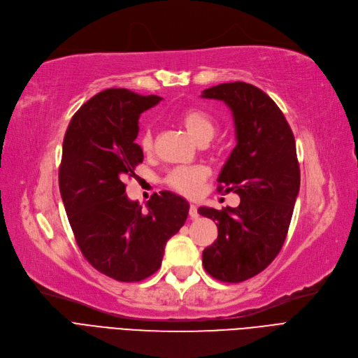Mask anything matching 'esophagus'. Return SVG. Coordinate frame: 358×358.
I'll return each mask as SVG.
<instances>
[{
	"label": "esophagus",
	"instance_id": "esophagus-1",
	"mask_svg": "<svg viewBox=\"0 0 358 358\" xmlns=\"http://www.w3.org/2000/svg\"><path fill=\"white\" fill-rule=\"evenodd\" d=\"M189 215H190L192 220H197V217H199V212H197V206H196V205H190Z\"/></svg>",
	"mask_w": 358,
	"mask_h": 358
}]
</instances>
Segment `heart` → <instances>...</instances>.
<instances>
[{
    "label": "heart",
    "mask_w": 358,
    "mask_h": 358,
    "mask_svg": "<svg viewBox=\"0 0 358 358\" xmlns=\"http://www.w3.org/2000/svg\"><path fill=\"white\" fill-rule=\"evenodd\" d=\"M180 122L199 145L208 143L216 133V122L213 117L200 110V108H189L180 114ZM138 146L142 152L150 153L153 150V133L150 129H145L138 136ZM209 177V168L205 165L194 166H177L171 169L165 182L171 189L185 197H196L200 193L201 184Z\"/></svg>",
    "instance_id": "obj_1"
}]
</instances>
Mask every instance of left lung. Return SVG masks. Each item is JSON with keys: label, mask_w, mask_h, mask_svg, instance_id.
<instances>
[{"label": "left lung", "mask_w": 358, "mask_h": 358, "mask_svg": "<svg viewBox=\"0 0 358 358\" xmlns=\"http://www.w3.org/2000/svg\"><path fill=\"white\" fill-rule=\"evenodd\" d=\"M201 98L225 102L234 117L237 146L217 177V190L241 199L237 208H199L217 227V238L201 256L210 276L237 284L266 269L281 252L300 190L297 150L282 111L259 87L222 83Z\"/></svg>", "instance_id": "8db88e82"}]
</instances>
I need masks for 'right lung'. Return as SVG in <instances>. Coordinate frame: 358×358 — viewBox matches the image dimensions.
Instances as JSON below:
<instances>
[{"label":"right lung","instance_id":"right-lung-1","mask_svg":"<svg viewBox=\"0 0 358 358\" xmlns=\"http://www.w3.org/2000/svg\"><path fill=\"white\" fill-rule=\"evenodd\" d=\"M162 98L106 89L80 106L63 142L59 193L74 238L90 265L120 282H137L162 263L166 241L189 215L187 200L162 192L143 212L126 194L143 152L138 118Z\"/></svg>","mask_w":358,"mask_h":358}]
</instances>
